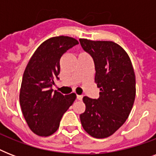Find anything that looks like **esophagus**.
Listing matches in <instances>:
<instances>
[{
  "mask_svg": "<svg viewBox=\"0 0 156 156\" xmlns=\"http://www.w3.org/2000/svg\"><path fill=\"white\" fill-rule=\"evenodd\" d=\"M83 95H77V99H78V100H83Z\"/></svg>",
  "mask_w": 156,
  "mask_h": 156,
  "instance_id": "34e87169",
  "label": "esophagus"
}]
</instances>
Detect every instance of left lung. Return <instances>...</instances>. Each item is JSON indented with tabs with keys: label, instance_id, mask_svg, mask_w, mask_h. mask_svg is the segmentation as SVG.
Here are the masks:
<instances>
[{
	"label": "left lung",
	"instance_id": "8db88e82",
	"mask_svg": "<svg viewBox=\"0 0 156 156\" xmlns=\"http://www.w3.org/2000/svg\"><path fill=\"white\" fill-rule=\"evenodd\" d=\"M95 63V83L100 88L97 100L83 97L85 112L80 115L83 129L95 138L113 134L128 118L136 95L135 74L130 58L112 41L79 40Z\"/></svg>",
	"mask_w": 156,
	"mask_h": 156
}]
</instances>
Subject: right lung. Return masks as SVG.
<instances>
[{
  "label": "right lung",
  "mask_w": 156,
  "mask_h": 156,
  "mask_svg": "<svg viewBox=\"0 0 156 156\" xmlns=\"http://www.w3.org/2000/svg\"><path fill=\"white\" fill-rule=\"evenodd\" d=\"M78 41L69 36L52 37L38 47L23 73L19 101L23 116L33 133L48 137L56 132L63 114L76 95H64L52 89L60 73V60Z\"/></svg>",
  "instance_id": "right-lung-1"
}]
</instances>
